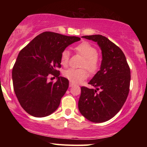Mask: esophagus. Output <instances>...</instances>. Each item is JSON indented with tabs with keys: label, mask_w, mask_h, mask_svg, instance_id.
<instances>
[{
	"label": "esophagus",
	"mask_w": 147,
	"mask_h": 147,
	"mask_svg": "<svg viewBox=\"0 0 147 147\" xmlns=\"http://www.w3.org/2000/svg\"><path fill=\"white\" fill-rule=\"evenodd\" d=\"M74 85H75V84H74L73 82H69V87H72V86H74Z\"/></svg>",
	"instance_id": "obj_1"
}]
</instances>
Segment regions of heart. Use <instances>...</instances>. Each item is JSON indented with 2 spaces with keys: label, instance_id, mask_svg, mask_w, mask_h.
Wrapping results in <instances>:
<instances>
[{
  "label": "heart",
  "instance_id": "1",
  "mask_svg": "<svg viewBox=\"0 0 147 147\" xmlns=\"http://www.w3.org/2000/svg\"><path fill=\"white\" fill-rule=\"evenodd\" d=\"M74 50L84 57L82 67L87 69L90 73L97 71L100 66V57L97 53V50L93 45L87 41L82 42L74 47ZM69 52L67 49L63 50L60 56V63L66 65L69 61ZM63 76L74 83H80L88 78V72L85 69H66L63 72Z\"/></svg>",
  "mask_w": 147,
  "mask_h": 147
}]
</instances>
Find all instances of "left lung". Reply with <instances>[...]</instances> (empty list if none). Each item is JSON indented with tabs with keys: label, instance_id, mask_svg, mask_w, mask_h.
I'll use <instances>...</instances> for the list:
<instances>
[{
	"label": "left lung",
	"instance_id": "8db88e82",
	"mask_svg": "<svg viewBox=\"0 0 147 147\" xmlns=\"http://www.w3.org/2000/svg\"><path fill=\"white\" fill-rule=\"evenodd\" d=\"M82 37L97 42L102 60L100 71L88 83L96 89L82 86L78 108L90 121L104 122L113 118L126 102L130 88V67L122 50L108 38L100 35Z\"/></svg>",
	"mask_w": 147,
	"mask_h": 147
}]
</instances>
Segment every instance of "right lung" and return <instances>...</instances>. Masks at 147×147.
I'll return each instance as SVG.
<instances>
[{"label": "right lung", "mask_w": 147, "mask_h": 147, "mask_svg": "<svg viewBox=\"0 0 147 147\" xmlns=\"http://www.w3.org/2000/svg\"><path fill=\"white\" fill-rule=\"evenodd\" d=\"M80 38L53 32H43L19 52L13 66L14 91L21 107L35 117H45L59 107L69 81L59 76L60 56L67 46ZM53 75L55 83L47 81Z\"/></svg>", "instance_id": "add662e5"}]
</instances>
